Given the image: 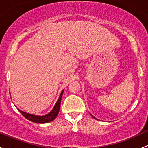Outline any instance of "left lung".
<instances>
[{
  "instance_id": "left-lung-1",
  "label": "left lung",
  "mask_w": 148,
  "mask_h": 148,
  "mask_svg": "<svg viewBox=\"0 0 148 148\" xmlns=\"http://www.w3.org/2000/svg\"><path fill=\"white\" fill-rule=\"evenodd\" d=\"M91 116H92V117H94V116H92V115H91ZM94 119H95V118H94Z\"/></svg>"
}]
</instances>
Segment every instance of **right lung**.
I'll return each mask as SVG.
<instances>
[{
  "label": "right lung",
  "mask_w": 148,
  "mask_h": 148,
  "mask_svg": "<svg viewBox=\"0 0 148 148\" xmlns=\"http://www.w3.org/2000/svg\"><path fill=\"white\" fill-rule=\"evenodd\" d=\"M64 90L62 91L61 94H60V98H59L58 101L56 103L55 106H54L52 111L49 113L48 114L45 115V116H35V115L29 114V113H25V112L21 111V110L18 109V111H20V113L24 116L25 119H27L29 121H32V122L37 123H46L51 122V121H54L55 119V118L57 117V115H58L59 111H60V104H61V100H62V96L63 94Z\"/></svg>",
  "instance_id": "right-lung-1"
}]
</instances>
